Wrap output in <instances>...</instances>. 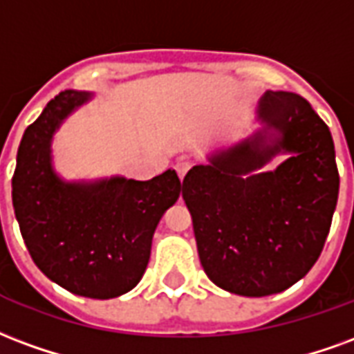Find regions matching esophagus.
Listing matches in <instances>:
<instances>
[{"label":"esophagus","instance_id":"esophagus-1","mask_svg":"<svg viewBox=\"0 0 354 354\" xmlns=\"http://www.w3.org/2000/svg\"><path fill=\"white\" fill-rule=\"evenodd\" d=\"M190 166H192V164H190V160L185 158V156L177 160V164H175V169H177V174H179L180 179H183L185 175H187V171L190 169Z\"/></svg>","mask_w":354,"mask_h":354}]
</instances>
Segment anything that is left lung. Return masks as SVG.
<instances>
[{
  "mask_svg": "<svg viewBox=\"0 0 354 354\" xmlns=\"http://www.w3.org/2000/svg\"><path fill=\"white\" fill-rule=\"evenodd\" d=\"M251 138L207 156L183 180L203 272L239 296L286 290L319 259L337 203L330 130L308 100L268 90ZM277 153L289 158L272 172Z\"/></svg>",
  "mask_w": 354,
  "mask_h": 354,
  "instance_id": "obj_1",
  "label": "left lung"
}]
</instances>
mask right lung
I'll use <instances>...</instances> for the list:
<instances>
[{
    "label": "right lung",
    "mask_w": 354,
    "mask_h": 354,
    "mask_svg": "<svg viewBox=\"0 0 354 354\" xmlns=\"http://www.w3.org/2000/svg\"><path fill=\"white\" fill-rule=\"evenodd\" d=\"M92 95L60 92L26 128L12 175V207L33 262L48 279L84 298L109 300L141 281L154 230L183 187L175 169L151 180L120 175L66 180L56 174L54 133Z\"/></svg>",
    "instance_id": "add662e5"
}]
</instances>
